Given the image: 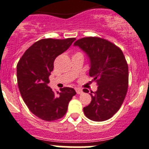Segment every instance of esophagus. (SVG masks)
Returning a JSON list of instances; mask_svg holds the SVG:
<instances>
[{"mask_svg": "<svg viewBox=\"0 0 149 149\" xmlns=\"http://www.w3.org/2000/svg\"><path fill=\"white\" fill-rule=\"evenodd\" d=\"M75 90H76V93H77V94H81V93H83L82 89H81V88H76Z\"/></svg>", "mask_w": 149, "mask_h": 149, "instance_id": "esophagus-1", "label": "esophagus"}]
</instances>
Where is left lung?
<instances>
[{
    "instance_id": "obj_1",
    "label": "left lung",
    "mask_w": 149,
    "mask_h": 149,
    "mask_svg": "<svg viewBox=\"0 0 149 149\" xmlns=\"http://www.w3.org/2000/svg\"><path fill=\"white\" fill-rule=\"evenodd\" d=\"M89 56V76L98 89L91 91L92 101L84 107L88 119L103 122L110 119L122 106L128 87V65L122 50L110 41L99 37H84L74 43ZM84 93H89L86 89Z\"/></svg>"
}]
</instances>
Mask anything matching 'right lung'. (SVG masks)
Wrapping results in <instances>:
<instances>
[{"mask_svg": "<svg viewBox=\"0 0 149 149\" xmlns=\"http://www.w3.org/2000/svg\"><path fill=\"white\" fill-rule=\"evenodd\" d=\"M75 38L43 39L24 52L17 64V81L21 95L29 110L45 121L57 120L65 115L69 101L76 95L73 88L54 93L48 86L56 56L66 51Z\"/></svg>", "mask_w": 149, "mask_h": 149, "instance_id": "add662e5", "label": "right lung"}]
</instances>
